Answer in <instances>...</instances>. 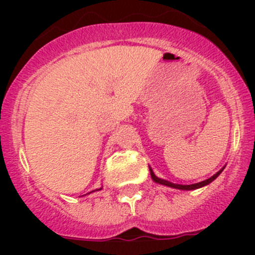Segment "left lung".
<instances>
[{"instance_id": "obj_1", "label": "left lung", "mask_w": 255, "mask_h": 255, "mask_svg": "<svg viewBox=\"0 0 255 255\" xmlns=\"http://www.w3.org/2000/svg\"><path fill=\"white\" fill-rule=\"evenodd\" d=\"M225 166L222 168H221L218 172H216L215 175L212 177H209V179L204 180V181H200V182H197V184H190V185H181V184H173V182L171 181H167V180L164 179H159V177H157L154 175V172H153L152 168L149 167V172H150V177H152V180L154 182H157V184H161V185H164V186H168V188H173V189H179V190H195V189H199V188H203V186H207L208 184H211L212 181H215L216 179H217L218 176H220V173L224 171Z\"/></svg>"}]
</instances>
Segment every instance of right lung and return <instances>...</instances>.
Masks as SVG:
<instances>
[{"mask_svg": "<svg viewBox=\"0 0 255 255\" xmlns=\"http://www.w3.org/2000/svg\"><path fill=\"white\" fill-rule=\"evenodd\" d=\"M97 190H102V188H100V189H97ZM93 191H96V190H93ZM93 191H91V193H93ZM91 193H88V194H91ZM87 195V194H85Z\"/></svg>", "mask_w": 255, "mask_h": 255, "instance_id": "1", "label": "right lung"}]
</instances>
